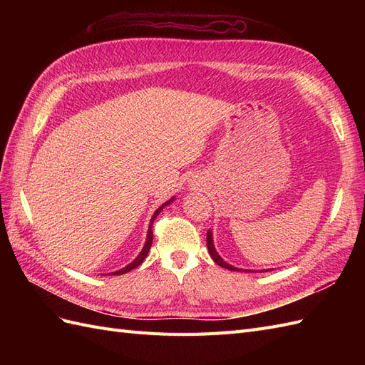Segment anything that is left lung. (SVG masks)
Masks as SVG:
<instances>
[{"label": "left lung", "mask_w": 365, "mask_h": 365, "mask_svg": "<svg viewBox=\"0 0 365 365\" xmlns=\"http://www.w3.org/2000/svg\"><path fill=\"white\" fill-rule=\"evenodd\" d=\"M207 247H208V252H210V256H212V259L215 260V263H217L219 267H222V268H225V269H230V271H240V269H237V268H235V267H231V264H228L227 262H224L222 260V257L219 256V254L216 252V250H215V245H213V237H212V233H207Z\"/></svg>", "instance_id": "left-lung-1"}]
</instances>
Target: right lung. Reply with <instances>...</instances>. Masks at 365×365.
Here are the masks:
<instances>
[{"label":"right lung","instance_id":"obj_1","mask_svg":"<svg viewBox=\"0 0 365 365\" xmlns=\"http://www.w3.org/2000/svg\"><path fill=\"white\" fill-rule=\"evenodd\" d=\"M173 201V197L170 201H168V202H164L155 213H153V216H152V219H150V225H149V231H148V239H146V244H145V247H143V250H141V252L138 254V257L132 262V263H129L128 267H125V268H121L120 271H115V272H113L114 275H120V274H125V272H128V271H130V269H134V268H137V267H140L141 264V262L146 259V256H148V252H149V250H150V247H152V239H153V233H152V224H153V220H155V217L161 213V210L168 205V204H170Z\"/></svg>","mask_w":365,"mask_h":365}]
</instances>
